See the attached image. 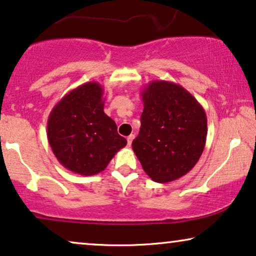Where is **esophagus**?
<instances>
[{
	"instance_id": "esophagus-1",
	"label": "esophagus",
	"mask_w": 256,
	"mask_h": 256,
	"mask_svg": "<svg viewBox=\"0 0 256 256\" xmlns=\"http://www.w3.org/2000/svg\"><path fill=\"white\" fill-rule=\"evenodd\" d=\"M134 138H135V136H134V135H132V134H130V135H129V136H128V138H127V142H128V146H130V144H132V140H134Z\"/></svg>"
}]
</instances>
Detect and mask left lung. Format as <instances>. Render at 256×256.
<instances>
[{
	"label": "left lung",
	"mask_w": 256,
	"mask_h": 256,
	"mask_svg": "<svg viewBox=\"0 0 256 256\" xmlns=\"http://www.w3.org/2000/svg\"><path fill=\"white\" fill-rule=\"evenodd\" d=\"M141 98L144 112L132 150L152 181L178 180L193 169L204 149V109L182 86L169 81L149 82Z\"/></svg>",
	"instance_id": "obj_1"
}]
</instances>
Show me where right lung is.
<instances>
[{
  "label": "right lung",
  "instance_id": "1",
  "mask_svg": "<svg viewBox=\"0 0 256 256\" xmlns=\"http://www.w3.org/2000/svg\"><path fill=\"white\" fill-rule=\"evenodd\" d=\"M104 106V88L92 81L66 94L49 114V144L60 164L72 172L98 174L127 144Z\"/></svg>",
  "mask_w": 256,
  "mask_h": 256
}]
</instances>
